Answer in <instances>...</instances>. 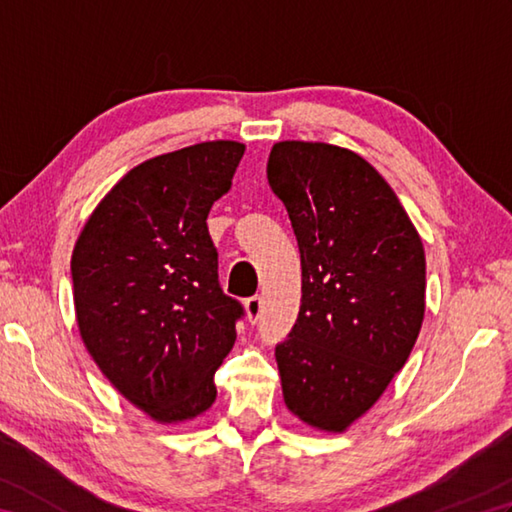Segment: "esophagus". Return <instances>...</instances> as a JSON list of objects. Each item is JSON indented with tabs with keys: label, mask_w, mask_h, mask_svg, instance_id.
<instances>
[{
	"label": "esophagus",
	"mask_w": 512,
	"mask_h": 512,
	"mask_svg": "<svg viewBox=\"0 0 512 512\" xmlns=\"http://www.w3.org/2000/svg\"><path fill=\"white\" fill-rule=\"evenodd\" d=\"M244 308H246L248 323H257L259 317H262V297H259V295L248 297L246 303H244Z\"/></svg>",
	"instance_id": "34e87169"
}]
</instances>
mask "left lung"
I'll use <instances>...</instances> for the list:
<instances>
[{"label":"left lung","mask_w":512,"mask_h":512,"mask_svg":"<svg viewBox=\"0 0 512 512\" xmlns=\"http://www.w3.org/2000/svg\"><path fill=\"white\" fill-rule=\"evenodd\" d=\"M301 253V308L275 347L286 407L343 433L374 407L424 319L422 239L385 178L354 151L284 140L268 156Z\"/></svg>","instance_id":"8db88e82"}]
</instances>
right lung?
Wrapping results in <instances>:
<instances>
[{
  "instance_id": "right-lung-1",
  "label": "right lung",
  "mask_w": 512,
  "mask_h": 512,
  "mask_svg": "<svg viewBox=\"0 0 512 512\" xmlns=\"http://www.w3.org/2000/svg\"><path fill=\"white\" fill-rule=\"evenodd\" d=\"M209 140L140 162L85 222L72 250L74 310L94 363L160 424L198 418L244 308L217 281L206 226L244 156Z\"/></svg>"
}]
</instances>
